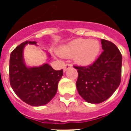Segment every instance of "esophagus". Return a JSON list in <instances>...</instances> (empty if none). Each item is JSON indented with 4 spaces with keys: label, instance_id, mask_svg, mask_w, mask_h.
<instances>
[{
    "label": "esophagus",
    "instance_id": "obj_1",
    "mask_svg": "<svg viewBox=\"0 0 131 131\" xmlns=\"http://www.w3.org/2000/svg\"><path fill=\"white\" fill-rule=\"evenodd\" d=\"M71 65L70 64H67L65 66H64V72H65L68 69L71 68Z\"/></svg>",
    "mask_w": 131,
    "mask_h": 131
}]
</instances>
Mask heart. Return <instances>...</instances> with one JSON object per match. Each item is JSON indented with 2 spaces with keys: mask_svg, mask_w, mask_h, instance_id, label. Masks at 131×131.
Returning a JSON list of instances; mask_svg holds the SVG:
<instances>
[{
  "mask_svg": "<svg viewBox=\"0 0 131 131\" xmlns=\"http://www.w3.org/2000/svg\"><path fill=\"white\" fill-rule=\"evenodd\" d=\"M100 51L97 40L77 39L61 46L57 53L61 57L73 58L74 62L81 66H88L95 61Z\"/></svg>",
  "mask_w": 131,
  "mask_h": 131,
  "instance_id": "1",
  "label": "heart"
}]
</instances>
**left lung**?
Masks as SVG:
<instances>
[{
  "label": "left lung",
  "instance_id": "8db88e82",
  "mask_svg": "<svg viewBox=\"0 0 131 131\" xmlns=\"http://www.w3.org/2000/svg\"><path fill=\"white\" fill-rule=\"evenodd\" d=\"M104 51L98 59L88 67H77V88L81 97L92 104L107 100L121 83L122 55L112 42L101 39Z\"/></svg>",
  "mask_w": 131,
  "mask_h": 131
}]
</instances>
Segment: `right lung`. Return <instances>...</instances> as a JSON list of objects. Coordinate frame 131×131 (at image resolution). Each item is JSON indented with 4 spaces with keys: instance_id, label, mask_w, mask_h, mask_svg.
I'll list each match as a JSON object with an SVG mask.
<instances>
[{
    "instance_id": "right-lung-1",
    "label": "right lung",
    "mask_w": 131,
    "mask_h": 131,
    "mask_svg": "<svg viewBox=\"0 0 131 131\" xmlns=\"http://www.w3.org/2000/svg\"><path fill=\"white\" fill-rule=\"evenodd\" d=\"M36 41H25L16 47L10 57V83L14 92L31 106L48 104L57 93L63 69L56 71L48 63L38 67H28L24 58L25 46H37ZM47 53L48 58L50 54Z\"/></svg>"
}]
</instances>
